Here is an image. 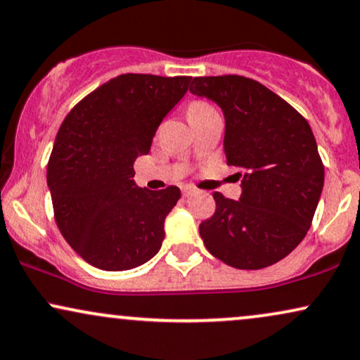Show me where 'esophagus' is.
Masks as SVG:
<instances>
[{
    "mask_svg": "<svg viewBox=\"0 0 360 360\" xmlns=\"http://www.w3.org/2000/svg\"><path fill=\"white\" fill-rule=\"evenodd\" d=\"M197 193V190H195L193 187H188V185H185V187H181V195L184 197H190V195Z\"/></svg>",
    "mask_w": 360,
    "mask_h": 360,
    "instance_id": "1",
    "label": "esophagus"
}]
</instances>
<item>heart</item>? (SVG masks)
<instances>
[{
    "label": "heart",
    "mask_w": 360,
    "mask_h": 360,
    "mask_svg": "<svg viewBox=\"0 0 360 360\" xmlns=\"http://www.w3.org/2000/svg\"><path fill=\"white\" fill-rule=\"evenodd\" d=\"M214 110H215L214 106H212L205 100H192L188 103L187 113H188V117H193V115H203L208 112H214Z\"/></svg>",
    "instance_id": "1"
}]
</instances>
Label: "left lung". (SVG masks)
<instances>
[{"mask_svg": "<svg viewBox=\"0 0 360 360\" xmlns=\"http://www.w3.org/2000/svg\"><path fill=\"white\" fill-rule=\"evenodd\" d=\"M190 91L225 115L227 165L242 176L240 200L214 193L200 224L207 250L242 270L277 264L302 242L323 187V163L309 122L290 103L240 75L190 77Z\"/></svg>", "mask_w": 360, "mask_h": 360, "instance_id": "1", "label": "left lung"}]
</instances>
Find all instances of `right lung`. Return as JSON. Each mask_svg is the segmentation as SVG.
<instances>
[{
  "label": "right lung",
  "mask_w": 360,
  "mask_h": 360,
  "mask_svg": "<svg viewBox=\"0 0 360 360\" xmlns=\"http://www.w3.org/2000/svg\"><path fill=\"white\" fill-rule=\"evenodd\" d=\"M190 77L125 73L86 95L56 133L46 180L65 240L101 270L135 269L162 247L163 221L180 198L175 185L139 188L133 162L150 152Z\"/></svg>",
  "instance_id": "1"
}]
</instances>
